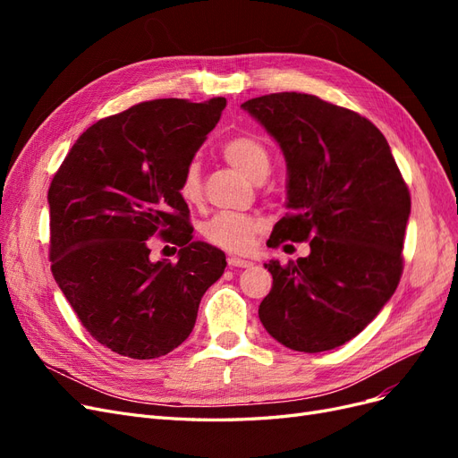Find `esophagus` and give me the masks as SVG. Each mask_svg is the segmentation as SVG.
Returning a JSON list of instances; mask_svg holds the SVG:
<instances>
[{"label":"esophagus","mask_w":458,"mask_h":458,"mask_svg":"<svg viewBox=\"0 0 458 458\" xmlns=\"http://www.w3.org/2000/svg\"><path fill=\"white\" fill-rule=\"evenodd\" d=\"M227 263H229V267H252L254 266L250 259H242V258H237V256L227 258Z\"/></svg>","instance_id":"obj_1"}]
</instances>
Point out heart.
<instances>
[{
  "mask_svg": "<svg viewBox=\"0 0 458 458\" xmlns=\"http://www.w3.org/2000/svg\"><path fill=\"white\" fill-rule=\"evenodd\" d=\"M224 157L233 168L242 172L248 179L259 183L271 170V152L259 137L250 133L233 135L221 145ZM177 192L187 204H199L202 200V182L197 162L185 165L179 177ZM261 229V219L252 214L219 212L206 221L204 237L212 244L231 252H246L252 246L254 237Z\"/></svg>",
  "mask_w": 458,
  "mask_h": 458,
  "instance_id": "obj_1",
  "label": "heart"
}]
</instances>
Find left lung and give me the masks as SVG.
<instances>
[{
	"label": "left lung",
	"mask_w": 458,
	"mask_h": 458,
	"mask_svg": "<svg viewBox=\"0 0 458 458\" xmlns=\"http://www.w3.org/2000/svg\"><path fill=\"white\" fill-rule=\"evenodd\" d=\"M283 148L288 214L271 246L310 241L308 258L266 263L259 321L294 352L350 342L380 313L403 273L409 187L382 131L350 108L283 91L242 103ZM267 242V244H269Z\"/></svg>",
	"instance_id": "8db88e82"
}]
</instances>
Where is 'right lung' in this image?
I'll use <instances>...</instances> for the list:
<instances>
[{
	"label": "right lung",
	"mask_w": 458,
	"mask_h": 458,
	"mask_svg": "<svg viewBox=\"0 0 458 458\" xmlns=\"http://www.w3.org/2000/svg\"><path fill=\"white\" fill-rule=\"evenodd\" d=\"M225 105V97L133 105L81 133L53 177V276L80 323L114 353L155 359L175 350L224 275L225 254L192 241L177 183ZM155 233L180 246L175 264L149 261Z\"/></svg>",
	"instance_id": "obj_1"
}]
</instances>
